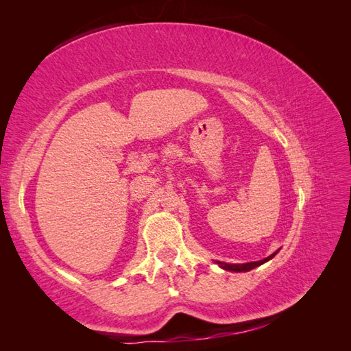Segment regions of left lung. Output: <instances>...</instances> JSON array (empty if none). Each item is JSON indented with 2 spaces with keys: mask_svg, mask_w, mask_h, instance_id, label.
Here are the masks:
<instances>
[{
  "mask_svg": "<svg viewBox=\"0 0 351 351\" xmlns=\"http://www.w3.org/2000/svg\"><path fill=\"white\" fill-rule=\"evenodd\" d=\"M276 254H277V252L273 253L271 256H268V257H265V259L257 261V262H248V263H224V262H217V263H218V265H219L221 268H224V269H227V271H234V273H242V271H250V269H253V268H256V267L262 265V263H265V262H268L269 259H273V257H274Z\"/></svg>",
  "mask_w": 351,
  "mask_h": 351,
  "instance_id": "1",
  "label": "left lung"
}]
</instances>
